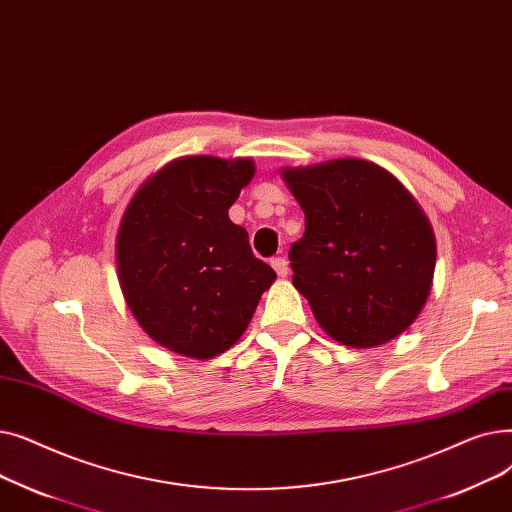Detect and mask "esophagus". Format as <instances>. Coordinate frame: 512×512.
I'll use <instances>...</instances> for the list:
<instances>
[{
	"label": "esophagus",
	"instance_id": "1",
	"mask_svg": "<svg viewBox=\"0 0 512 512\" xmlns=\"http://www.w3.org/2000/svg\"><path fill=\"white\" fill-rule=\"evenodd\" d=\"M271 266H273V269L277 271V275H279V277H287V273H289V264H287V260H285L283 256L273 258V260H271Z\"/></svg>",
	"mask_w": 512,
	"mask_h": 512
}]
</instances>
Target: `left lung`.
I'll use <instances>...</instances> for the list:
<instances>
[{
  "mask_svg": "<svg viewBox=\"0 0 512 512\" xmlns=\"http://www.w3.org/2000/svg\"><path fill=\"white\" fill-rule=\"evenodd\" d=\"M281 175L306 216L289 260L316 323L352 348L406 331L435 271V235L417 200L392 173L360 158Z\"/></svg>",
  "mask_w": 512,
  "mask_h": 512,
  "instance_id": "left-lung-1",
  "label": "left lung"
}]
</instances>
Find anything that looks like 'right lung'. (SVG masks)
<instances>
[{"label":"right lung","instance_id":"1","mask_svg":"<svg viewBox=\"0 0 512 512\" xmlns=\"http://www.w3.org/2000/svg\"><path fill=\"white\" fill-rule=\"evenodd\" d=\"M254 173L250 158L173 160L139 187L120 221L123 296L141 329L181 356L206 360L237 344L277 279L229 218Z\"/></svg>","mask_w":512,"mask_h":512}]
</instances>
